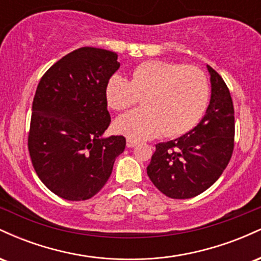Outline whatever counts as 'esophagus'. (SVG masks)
<instances>
[{"label":"esophagus","instance_id":"esophagus-1","mask_svg":"<svg viewBox=\"0 0 261 261\" xmlns=\"http://www.w3.org/2000/svg\"><path fill=\"white\" fill-rule=\"evenodd\" d=\"M137 143H139V142H137V141H135V140H131V139H127L126 140V146H127L128 148L135 147V146H136Z\"/></svg>","mask_w":261,"mask_h":261}]
</instances>
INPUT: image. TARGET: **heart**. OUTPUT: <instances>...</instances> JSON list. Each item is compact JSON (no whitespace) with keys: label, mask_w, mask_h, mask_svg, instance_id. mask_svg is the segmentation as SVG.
<instances>
[{"label":"heart","mask_w":261,"mask_h":261,"mask_svg":"<svg viewBox=\"0 0 261 261\" xmlns=\"http://www.w3.org/2000/svg\"><path fill=\"white\" fill-rule=\"evenodd\" d=\"M142 95L143 108L116 119L114 130L135 141L161 134L181 136L199 124L207 109L208 80L200 68L163 60L136 65L130 80L120 73L108 80L106 99L114 110L128 109Z\"/></svg>","instance_id":"1"}]
</instances>
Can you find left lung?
Segmentation results:
<instances>
[{
    "instance_id": "8db88e82",
    "label": "left lung",
    "mask_w": 261,
    "mask_h": 261,
    "mask_svg": "<svg viewBox=\"0 0 261 261\" xmlns=\"http://www.w3.org/2000/svg\"><path fill=\"white\" fill-rule=\"evenodd\" d=\"M211 99L205 116L179 139L155 145L147 167L154 187L172 199H190L220 178L234 147V108L228 87L207 65Z\"/></svg>"
}]
</instances>
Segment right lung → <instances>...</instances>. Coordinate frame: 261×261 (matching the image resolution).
<instances>
[{"mask_svg":"<svg viewBox=\"0 0 261 261\" xmlns=\"http://www.w3.org/2000/svg\"><path fill=\"white\" fill-rule=\"evenodd\" d=\"M120 67L116 53L85 46L54 64L37 87L28 149L44 185L68 201L94 196L124 152V136L103 137L110 124L108 80Z\"/></svg>","mask_w":261,"mask_h":261,"instance_id":"right-lung-1","label":"right lung"}]
</instances>
